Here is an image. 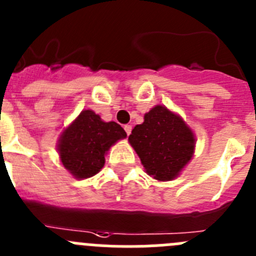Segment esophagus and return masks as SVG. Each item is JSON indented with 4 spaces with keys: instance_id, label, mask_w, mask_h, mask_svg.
Returning <instances> with one entry per match:
<instances>
[{
    "instance_id": "obj_1",
    "label": "esophagus",
    "mask_w": 256,
    "mask_h": 256,
    "mask_svg": "<svg viewBox=\"0 0 256 256\" xmlns=\"http://www.w3.org/2000/svg\"><path fill=\"white\" fill-rule=\"evenodd\" d=\"M124 128H125V131H126V134H128V136L130 135L131 130H132V128H131V125H125V126H124Z\"/></svg>"
}]
</instances>
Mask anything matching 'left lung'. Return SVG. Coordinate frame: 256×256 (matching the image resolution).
<instances>
[{
    "instance_id": "8db88e82",
    "label": "left lung",
    "mask_w": 256,
    "mask_h": 256,
    "mask_svg": "<svg viewBox=\"0 0 256 256\" xmlns=\"http://www.w3.org/2000/svg\"><path fill=\"white\" fill-rule=\"evenodd\" d=\"M145 172L160 182L176 178L192 159L196 139L180 116L164 106H155L128 136Z\"/></svg>"
}]
</instances>
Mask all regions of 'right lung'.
Segmentation results:
<instances>
[{
    "label": "right lung",
    "instance_id": "right-lung-1",
    "mask_svg": "<svg viewBox=\"0 0 256 256\" xmlns=\"http://www.w3.org/2000/svg\"><path fill=\"white\" fill-rule=\"evenodd\" d=\"M126 132L114 121L104 122L98 114L84 110L62 132L58 152L64 168L77 179L90 178L104 166V155Z\"/></svg>",
    "mask_w": 256,
    "mask_h": 256
}]
</instances>
